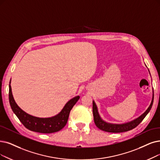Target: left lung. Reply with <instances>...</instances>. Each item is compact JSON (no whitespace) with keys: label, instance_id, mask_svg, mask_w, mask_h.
<instances>
[{"label":"left lung","instance_id":"1","mask_svg":"<svg viewBox=\"0 0 160 160\" xmlns=\"http://www.w3.org/2000/svg\"><path fill=\"white\" fill-rule=\"evenodd\" d=\"M153 102H154V91H153L152 99L151 101V103L149 107L148 108V109H147L141 115V116H140L138 118H136L135 119L129 121V122L121 123V124H115V123H108L101 118L100 114L98 113V108L97 105H96L95 102L93 100L92 101V112H93L94 121L95 125H97V127L100 130L106 131V132H123L130 131L134 128H135L137 126H138L140 123L142 122V121L146 116V115L148 114L150 111L153 104Z\"/></svg>","mask_w":160,"mask_h":160}]
</instances>
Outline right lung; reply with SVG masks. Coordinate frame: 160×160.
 Returning a JSON list of instances; mask_svg holds the SVG:
<instances>
[{"label": "right lung", "mask_w": 160, "mask_h": 160, "mask_svg": "<svg viewBox=\"0 0 160 160\" xmlns=\"http://www.w3.org/2000/svg\"><path fill=\"white\" fill-rule=\"evenodd\" d=\"M10 83L11 79L9 84V102L12 110L27 129L34 132L52 133L60 131L66 125L70 111L80 98L79 96H77L69 100L61 112L53 117L37 118L25 112L18 106L12 95Z\"/></svg>", "instance_id": "obj_1"}]
</instances>
